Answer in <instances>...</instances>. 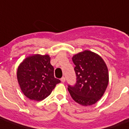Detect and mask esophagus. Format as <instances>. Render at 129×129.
Here are the masks:
<instances>
[{
	"instance_id": "obj_1",
	"label": "esophagus",
	"mask_w": 129,
	"mask_h": 129,
	"mask_svg": "<svg viewBox=\"0 0 129 129\" xmlns=\"http://www.w3.org/2000/svg\"><path fill=\"white\" fill-rule=\"evenodd\" d=\"M65 81H66V79H65V77H62L61 79V81L62 83H64Z\"/></svg>"
}]
</instances>
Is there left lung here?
<instances>
[{
	"mask_svg": "<svg viewBox=\"0 0 129 129\" xmlns=\"http://www.w3.org/2000/svg\"><path fill=\"white\" fill-rule=\"evenodd\" d=\"M77 82L68 89L75 102L83 106L94 105L105 93L109 83L108 69L99 55L89 50L72 57Z\"/></svg>",
	"mask_w": 129,
	"mask_h": 129,
	"instance_id": "left-lung-1",
	"label": "left lung"
}]
</instances>
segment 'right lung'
<instances>
[{
  "label": "right lung",
  "instance_id": "obj_1",
  "mask_svg": "<svg viewBox=\"0 0 129 129\" xmlns=\"http://www.w3.org/2000/svg\"><path fill=\"white\" fill-rule=\"evenodd\" d=\"M48 55H34L26 58L17 71L21 90L28 99L42 101L49 96L60 80L55 78Z\"/></svg>",
  "mask_w": 129,
  "mask_h": 129
}]
</instances>
